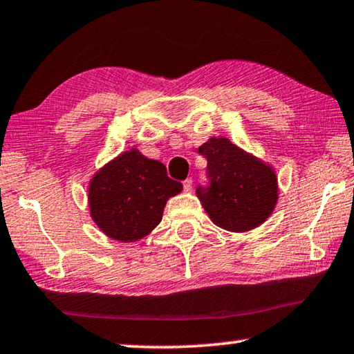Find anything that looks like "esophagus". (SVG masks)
Segmentation results:
<instances>
[{"mask_svg":"<svg viewBox=\"0 0 354 354\" xmlns=\"http://www.w3.org/2000/svg\"><path fill=\"white\" fill-rule=\"evenodd\" d=\"M183 187H184V192H191V189H192V179L187 178L186 181H183Z\"/></svg>","mask_w":354,"mask_h":354,"instance_id":"obj_1","label":"esophagus"}]
</instances>
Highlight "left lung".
Wrapping results in <instances>:
<instances>
[{"label": "left lung", "instance_id": "1", "mask_svg": "<svg viewBox=\"0 0 354 354\" xmlns=\"http://www.w3.org/2000/svg\"><path fill=\"white\" fill-rule=\"evenodd\" d=\"M208 160V186L197 187L209 219L230 232H246L272 214L278 200L273 168L227 138H209L198 147Z\"/></svg>", "mask_w": 354, "mask_h": 354}]
</instances>
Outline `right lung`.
Instances as JSON below:
<instances>
[{
    "mask_svg": "<svg viewBox=\"0 0 354 354\" xmlns=\"http://www.w3.org/2000/svg\"><path fill=\"white\" fill-rule=\"evenodd\" d=\"M183 191L167 167L138 149L125 151L95 173L88 186L91 216L109 239L136 241L162 221L167 200Z\"/></svg>",
    "mask_w": 354,
    "mask_h": 354,
    "instance_id": "right-lung-1",
    "label": "right lung"
}]
</instances>
